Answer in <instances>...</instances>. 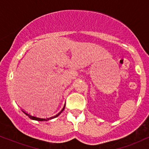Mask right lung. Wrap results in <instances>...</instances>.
<instances>
[{
	"label": "right lung",
	"instance_id": "add662e5",
	"mask_svg": "<svg viewBox=\"0 0 149 149\" xmlns=\"http://www.w3.org/2000/svg\"><path fill=\"white\" fill-rule=\"evenodd\" d=\"M23 112L24 113L26 114V115L28 116L30 118H31V119H32V120H39V121H44V120H47V119H45V118H37V117H35V116H31V115H29V114H28V113H25L24 111H23ZM52 118H53V117H51L50 118H49V119H52ZM47 120H49V119H47Z\"/></svg>",
	"mask_w": 149,
	"mask_h": 149
}]
</instances>
